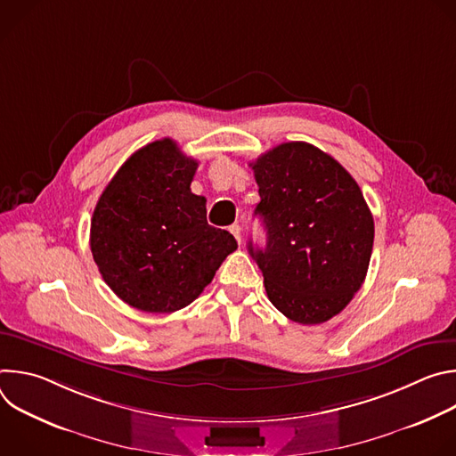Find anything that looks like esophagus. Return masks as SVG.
Instances as JSON below:
<instances>
[{
    "label": "esophagus",
    "instance_id": "34e87169",
    "mask_svg": "<svg viewBox=\"0 0 456 456\" xmlns=\"http://www.w3.org/2000/svg\"><path fill=\"white\" fill-rule=\"evenodd\" d=\"M229 231H231V234L236 238V241L241 243V227H240L238 224H234V225L229 227Z\"/></svg>",
    "mask_w": 456,
    "mask_h": 456
}]
</instances>
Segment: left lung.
Segmentation results:
<instances>
[{
  "mask_svg": "<svg viewBox=\"0 0 456 456\" xmlns=\"http://www.w3.org/2000/svg\"><path fill=\"white\" fill-rule=\"evenodd\" d=\"M250 166L267 245L247 247L271 303L301 324L329 321L352 301L370 265L375 229L361 187L308 142L280 144Z\"/></svg>",
  "mask_w": 456,
  "mask_h": 456,
  "instance_id": "1",
  "label": "left lung"
}]
</instances>
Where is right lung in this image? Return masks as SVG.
<instances>
[{
    "label": "right lung",
    "instance_id": "add662e5",
    "mask_svg": "<svg viewBox=\"0 0 456 456\" xmlns=\"http://www.w3.org/2000/svg\"><path fill=\"white\" fill-rule=\"evenodd\" d=\"M199 162L175 141L129 157L102 191L90 247L102 280L129 306L176 312L213 281L238 243L208 224L206 199L191 192Z\"/></svg>",
    "mask_w": 456,
    "mask_h": 456
}]
</instances>
